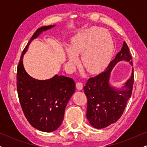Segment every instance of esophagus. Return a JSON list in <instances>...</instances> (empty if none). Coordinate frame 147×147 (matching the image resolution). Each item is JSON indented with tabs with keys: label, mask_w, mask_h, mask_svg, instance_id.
<instances>
[{
	"label": "esophagus",
	"mask_w": 147,
	"mask_h": 147,
	"mask_svg": "<svg viewBox=\"0 0 147 147\" xmlns=\"http://www.w3.org/2000/svg\"><path fill=\"white\" fill-rule=\"evenodd\" d=\"M76 86H77V88L78 90H82V88H83V83L82 82H77Z\"/></svg>",
	"instance_id": "esophagus-1"
}]
</instances>
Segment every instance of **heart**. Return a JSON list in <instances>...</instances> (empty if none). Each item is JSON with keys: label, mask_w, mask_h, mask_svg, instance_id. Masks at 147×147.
<instances>
[{"label": "heart", "mask_w": 147, "mask_h": 147, "mask_svg": "<svg viewBox=\"0 0 147 147\" xmlns=\"http://www.w3.org/2000/svg\"><path fill=\"white\" fill-rule=\"evenodd\" d=\"M106 30L96 28L78 34L72 38L67 55L71 65H77V55L82 53V65L89 72L99 71L108 63L114 51V41Z\"/></svg>", "instance_id": "1"}]
</instances>
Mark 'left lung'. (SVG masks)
<instances>
[{
  "mask_svg": "<svg viewBox=\"0 0 147 147\" xmlns=\"http://www.w3.org/2000/svg\"><path fill=\"white\" fill-rule=\"evenodd\" d=\"M132 63V57L126 42L115 58L104 70L95 77L88 79L84 87L87 97L86 117L96 129H103L115 123L124 113L126 103L132 94L134 73L126 81L123 89H115L109 84L111 72L116 63L120 61Z\"/></svg>",
  "mask_w": 147,
  "mask_h": 147,
  "instance_id": "1",
  "label": "left lung"
}]
</instances>
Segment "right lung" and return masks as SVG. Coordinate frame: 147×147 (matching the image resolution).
I'll return each instance as SVG.
<instances>
[{
  "mask_svg": "<svg viewBox=\"0 0 147 147\" xmlns=\"http://www.w3.org/2000/svg\"><path fill=\"white\" fill-rule=\"evenodd\" d=\"M54 26L41 27L34 33L22 52L16 75L18 99L25 117L35 129L48 133L57 130L63 122L65 106L75 91V83L72 78L57 75L46 80L34 79L25 71L23 57L31 41Z\"/></svg>",
  "mask_w": 147,
  "mask_h": 147,
  "instance_id": "1",
  "label": "right lung"
}]
</instances>
